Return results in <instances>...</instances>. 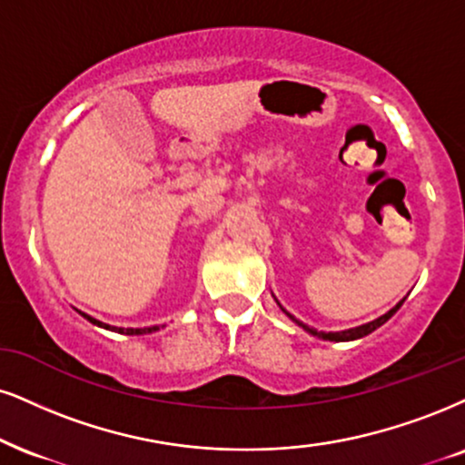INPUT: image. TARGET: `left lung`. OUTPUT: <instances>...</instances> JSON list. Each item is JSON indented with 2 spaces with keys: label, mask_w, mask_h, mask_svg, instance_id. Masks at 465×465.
<instances>
[{
  "label": "left lung",
  "mask_w": 465,
  "mask_h": 465,
  "mask_svg": "<svg viewBox=\"0 0 465 465\" xmlns=\"http://www.w3.org/2000/svg\"><path fill=\"white\" fill-rule=\"evenodd\" d=\"M403 302H405V300H401V302L397 303V306H394L392 311H388L386 314H383V317L375 319V321H371V323H364V325H360V328H351V330H345V331H317V330L308 328V325H303L302 321H297V319L293 317V314H289V312H286L284 308H282V311H284L286 314H289V317L293 319L297 325H302L303 330H306V331H311V334H314V336H321V338H325V341H336V342H341V341H355V338H362V336H366V334H371L372 330H377V328H380V325L386 323V321L391 319L392 314L397 312L401 306H403Z\"/></svg>",
  "instance_id": "left-lung-1"
}]
</instances>
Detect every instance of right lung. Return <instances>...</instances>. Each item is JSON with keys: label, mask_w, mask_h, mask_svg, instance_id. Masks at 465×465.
I'll list each match as a JSON object with an SVG mask.
<instances>
[{"label": "right lung", "mask_w": 465, "mask_h": 465, "mask_svg": "<svg viewBox=\"0 0 465 465\" xmlns=\"http://www.w3.org/2000/svg\"><path fill=\"white\" fill-rule=\"evenodd\" d=\"M84 314V312H82ZM85 319L90 321V323H94V325H101V328H107V330H114V331H120V334H129V336H135V334H151V331H154V330H159L157 325H153V328H112V325H105V323H101V321H96V319H93V317H88V314H84Z\"/></svg>", "instance_id": "obj_1"}]
</instances>
